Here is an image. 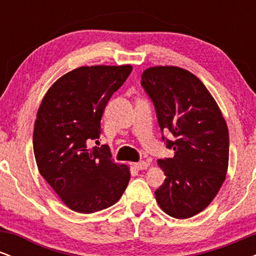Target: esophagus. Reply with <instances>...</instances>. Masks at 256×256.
I'll return each mask as SVG.
<instances>
[{"label":"esophagus","instance_id":"esophagus-1","mask_svg":"<svg viewBox=\"0 0 256 256\" xmlns=\"http://www.w3.org/2000/svg\"><path fill=\"white\" fill-rule=\"evenodd\" d=\"M134 168H137V170H146L148 168L149 164L146 162V161H140V162L134 164Z\"/></svg>","mask_w":256,"mask_h":256}]
</instances>
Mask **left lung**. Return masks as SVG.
I'll list each match as a JSON object with an SVG mask.
<instances>
[{"label": "left lung", "instance_id": "obj_1", "mask_svg": "<svg viewBox=\"0 0 256 256\" xmlns=\"http://www.w3.org/2000/svg\"><path fill=\"white\" fill-rule=\"evenodd\" d=\"M140 85L152 100L166 148L160 158L164 184L155 192L164 212L186 219L204 210L224 183L228 165V131L218 104L200 79L174 66L146 70Z\"/></svg>", "mask_w": 256, "mask_h": 256}]
</instances>
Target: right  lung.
I'll return each instance as SVG.
<instances>
[{
	"mask_svg": "<svg viewBox=\"0 0 256 256\" xmlns=\"http://www.w3.org/2000/svg\"><path fill=\"white\" fill-rule=\"evenodd\" d=\"M132 66L79 67L46 94L34 131L38 171L72 210L89 214L110 207L130 180L126 165L112 160L107 144H98L108 101L124 84Z\"/></svg>",
	"mask_w": 256,
	"mask_h": 256,
	"instance_id": "1",
	"label": "right lung"
}]
</instances>
